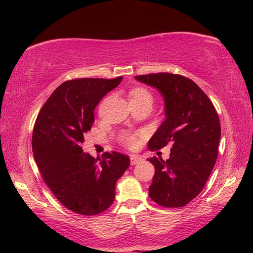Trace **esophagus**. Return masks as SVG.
I'll use <instances>...</instances> for the list:
<instances>
[{
	"label": "esophagus",
	"instance_id": "34e87169",
	"mask_svg": "<svg viewBox=\"0 0 253 253\" xmlns=\"http://www.w3.org/2000/svg\"><path fill=\"white\" fill-rule=\"evenodd\" d=\"M142 161V158L139 157V155H130V162L132 165H136L138 163H140Z\"/></svg>",
	"mask_w": 253,
	"mask_h": 253
}]
</instances>
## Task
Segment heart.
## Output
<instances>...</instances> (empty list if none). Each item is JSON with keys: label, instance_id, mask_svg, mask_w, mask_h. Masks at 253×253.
<instances>
[{"label": "heart", "instance_id": "obj_1", "mask_svg": "<svg viewBox=\"0 0 253 253\" xmlns=\"http://www.w3.org/2000/svg\"><path fill=\"white\" fill-rule=\"evenodd\" d=\"M131 99H149L152 100V95L147 89L144 88H135L130 91ZM123 142L129 148H135L139 142L138 137L135 135H124L122 138Z\"/></svg>", "mask_w": 253, "mask_h": 253}]
</instances>
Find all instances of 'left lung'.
<instances>
[{
    "label": "left lung",
    "mask_w": 253,
    "mask_h": 253,
    "mask_svg": "<svg viewBox=\"0 0 253 253\" xmlns=\"http://www.w3.org/2000/svg\"><path fill=\"white\" fill-rule=\"evenodd\" d=\"M157 88L165 102V121L149 140V149L171 144L169 159H149L155 173L149 196L164 208H181L203 189L215 165L221 124L201 88L181 75L158 73L135 77Z\"/></svg>",
    "instance_id": "8db88e82"
}]
</instances>
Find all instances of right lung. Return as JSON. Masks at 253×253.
Masks as SVG:
<instances>
[{
	"label": "right lung",
	"mask_w": 253,
	"mask_h": 253,
	"mask_svg": "<svg viewBox=\"0 0 253 253\" xmlns=\"http://www.w3.org/2000/svg\"><path fill=\"white\" fill-rule=\"evenodd\" d=\"M122 79L67 80L46 100L35 124L32 151L42 178L64 207L82 215H96L112 206L116 181L130 164L120 152L94 159L82 148L95 106Z\"/></svg>",
	"instance_id": "1"
}]
</instances>
